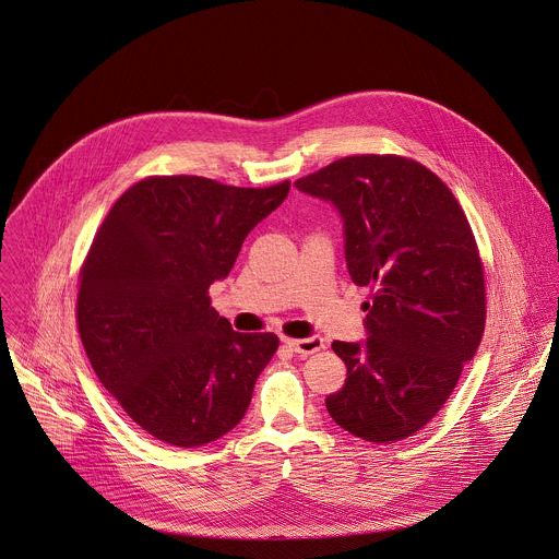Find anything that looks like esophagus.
I'll return each instance as SVG.
<instances>
[{
	"label": "esophagus",
	"mask_w": 559,
	"mask_h": 559,
	"mask_svg": "<svg viewBox=\"0 0 559 559\" xmlns=\"http://www.w3.org/2000/svg\"><path fill=\"white\" fill-rule=\"evenodd\" d=\"M285 345L300 354V356H310V354H317L325 347V341L321 336H309V338H285Z\"/></svg>",
	"instance_id": "esophagus-1"
}]
</instances>
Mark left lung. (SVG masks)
I'll return each mask as SVG.
<instances>
[{"label":"left lung","instance_id":"1","mask_svg":"<svg viewBox=\"0 0 559 559\" xmlns=\"http://www.w3.org/2000/svg\"><path fill=\"white\" fill-rule=\"evenodd\" d=\"M294 187L336 207L347 272L372 289L369 338L332 343L347 379L328 414L367 441L405 439L448 401L485 332L472 227L450 188L401 156H347Z\"/></svg>","mask_w":559,"mask_h":559}]
</instances>
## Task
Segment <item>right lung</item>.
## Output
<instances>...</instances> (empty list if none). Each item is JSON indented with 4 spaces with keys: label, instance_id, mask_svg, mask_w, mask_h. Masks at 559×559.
Masks as SVG:
<instances>
[{
    "label": "right lung",
    "instance_id": "right-lung-1",
    "mask_svg": "<svg viewBox=\"0 0 559 559\" xmlns=\"http://www.w3.org/2000/svg\"><path fill=\"white\" fill-rule=\"evenodd\" d=\"M287 194L289 182L160 176L128 188L100 225L81 270L79 334L100 383L156 439L197 448L245 418L278 338L236 332L207 289Z\"/></svg>",
    "mask_w": 559,
    "mask_h": 559
}]
</instances>
